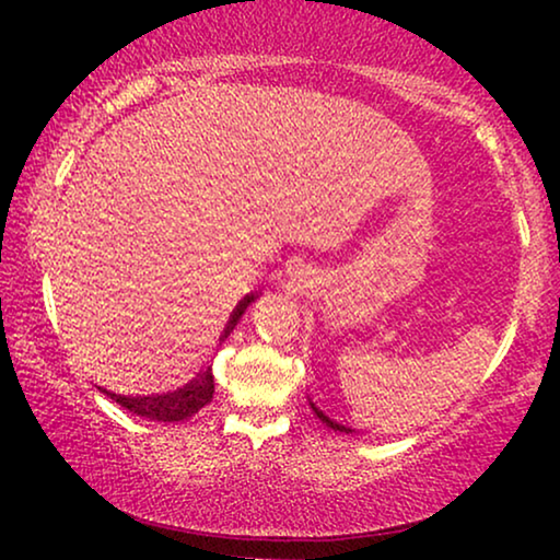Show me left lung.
<instances>
[{"label": "left lung", "instance_id": "8db88e82", "mask_svg": "<svg viewBox=\"0 0 560 560\" xmlns=\"http://www.w3.org/2000/svg\"><path fill=\"white\" fill-rule=\"evenodd\" d=\"M311 408H313V412H316V416H318L320 420H324V423H326L328 428H334V431H343V433H351V428H347V425H341V423H336V420H334V418H328V416H326V412H324V410H320L316 402H311Z\"/></svg>", "mask_w": 560, "mask_h": 560}]
</instances>
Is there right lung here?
<instances>
[{
	"label": "right lung",
	"instance_id": "obj_1",
	"mask_svg": "<svg viewBox=\"0 0 560 560\" xmlns=\"http://www.w3.org/2000/svg\"><path fill=\"white\" fill-rule=\"evenodd\" d=\"M257 293H249L244 295L240 303H236V308L232 311V316L226 320V328L224 334H221L219 341H224L229 334L234 331V326L240 324L242 313L247 311V305L255 301ZM106 393V389H102ZM112 397L114 402H119L121 408H127L129 412H137V416L142 418H150V420H163V423H175V420H186L194 416L203 408V405L211 402L213 397V374H211V366H206L201 374H196V380H190L186 387L175 389V393H167V395H148V397H127V395H114V393H106Z\"/></svg>",
	"mask_w": 560,
	"mask_h": 560
}]
</instances>
